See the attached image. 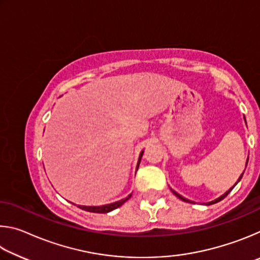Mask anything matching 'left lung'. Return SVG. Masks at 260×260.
Listing matches in <instances>:
<instances>
[{"mask_svg": "<svg viewBox=\"0 0 260 260\" xmlns=\"http://www.w3.org/2000/svg\"><path fill=\"white\" fill-rule=\"evenodd\" d=\"M246 164H248V160H246ZM244 173V172H243ZM243 173H242V175H243ZM242 175H241V177H240V179H239V181H240V180H241V178H242ZM239 181H237V182H239ZM236 184V183H235ZM235 186H233L231 189H230V190H228L227 192H225V193H223V195L222 196H220L219 197V199H217V200H214V201H212V202H209V203H208V205H211V204H214V203H218V202H220V201H221V200H223V199H225V197L228 195V193H230V191L232 190V189L233 188H234ZM172 192L174 193V195L175 196H177V197H179V199L180 200H182V201H184V202H190V201H188L187 199H184V197H182L181 195H179V193L178 192H175L174 190H172ZM190 203H191V202H190Z\"/></svg>", "mask_w": 260, "mask_h": 260, "instance_id": "1", "label": "left lung"}]
</instances>
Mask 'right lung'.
I'll list each match as a JSON object with an SVG mask.
<instances>
[{"mask_svg":"<svg viewBox=\"0 0 260 260\" xmlns=\"http://www.w3.org/2000/svg\"><path fill=\"white\" fill-rule=\"evenodd\" d=\"M141 157H142V152H141V156H140V159H139V164H140V160H141ZM138 164V167H139ZM128 199H131V195L128 197H126V199L121 200L119 202H116V203H112V204H108V205H103V206H82V205H78L79 208L87 211V212H94V213H107L110 212V211H112L114 209L119 208L122 204L125 203L126 201H128Z\"/></svg>","mask_w":260,"mask_h":260,"instance_id":"right-lung-1","label":"right lung"}]
</instances>
